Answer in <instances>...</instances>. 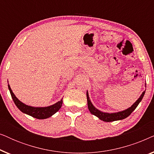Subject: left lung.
Returning <instances> with one entry per match:
<instances>
[{
	"label": "left lung",
	"instance_id": "obj_1",
	"mask_svg": "<svg viewBox=\"0 0 154 154\" xmlns=\"http://www.w3.org/2000/svg\"><path fill=\"white\" fill-rule=\"evenodd\" d=\"M145 94V90L142 92L140 97L137 99V100L131 106L125 110L119 111V112H115V113H106V112H103V111L99 110L96 108L95 106L92 104L91 101L90 100L89 94L87 91V101H88V107L89 109L90 112L99 118V119L102 120V121L104 122H111V121H119V120H123L125 118L129 116L131 114L132 111L137 108V106H138V104H140V102L142 101L143 97H144Z\"/></svg>",
	"mask_w": 154,
	"mask_h": 154
}]
</instances>
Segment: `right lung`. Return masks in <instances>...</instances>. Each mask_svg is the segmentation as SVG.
<instances>
[{"label":"right lung","instance_id":"add662e5","mask_svg":"<svg viewBox=\"0 0 154 154\" xmlns=\"http://www.w3.org/2000/svg\"><path fill=\"white\" fill-rule=\"evenodd\" d=\"M8 89L10 90V94H11L12 100H13L17 107L22 113H26L27 115H29L35 118V119H45L52 116V115H54V113L57 112V111L60 110L63 103L62 98V100L55 103V104L50 105V106H48L35 107L29 106V105L25 104L24 103L22 102L20 100H18L17 97L14 95L13 92H12L9 84H8Z\"/></svg>","mask_w":154,"mask_h":154}]
</instances>
